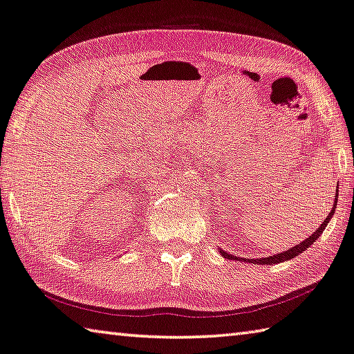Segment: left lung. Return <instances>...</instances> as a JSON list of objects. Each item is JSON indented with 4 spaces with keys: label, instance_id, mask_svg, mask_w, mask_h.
I'll return each mask as SVG.
<instances>
[{
    "label": "left lung",
    "instance_id": "8db88e82",
    "mask_svg": "<svg viewBox=\"0 0 354 354\" xmlns=\"http://www.w3.org/2000/svg\"><path fill=\"white\" fill-rule=\"evenodd\" d=\"M337 198H339V189H335V196H334V205H333V208H331V213H329V216H326V219H324L323 221V224L320 225V227H318L314 234H312L309 239H306L304 241H301L299 245H297V246H293V248H290V249H287V251H283V252H279V254H274V256H270V257H262V259H245V257H236V256H232V254H229V252H225V251H223V249H219V254H221V256L224 257V259H229V260H241V262H248V263H254V265H273V263H281V262H286V260H290V259H293V257H297V256H299L301 252L303 251H306V249H308L310 245H314V241L318 239V236L322 235V232L326 229V225H328V223H329V219L333 218V215H334V212H335V205H337Z\"/></svg>",
    "mask_w": 354,
    "mask_h": 354
}]
</instances>
